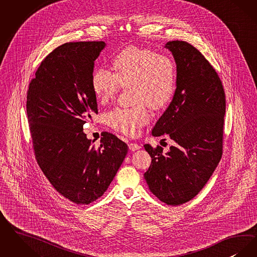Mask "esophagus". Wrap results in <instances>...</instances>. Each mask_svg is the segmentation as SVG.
I'll list each match as a JSON object with an SVG mask.
<instances>
[{
    "instance_id": "34e87169",
    "label": "esophagus",
    "mask_w": 257,
    "mask_h": 257,
    "mask_svg": "<svg viewBox=\"0 0 257 257\" xmlns=\"http://www.w3.org/2000/svg\"><path fill=\"white\" fill-rule=\"evenodd\" d=\"M128 146H129V149H130L131 151H136V150H139L140 148H142L141 145H139L138 144H135V143H131V144H128Z\"/></svg>"
}]
</instances>
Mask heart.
Instances as JSON below:
<instances>
[{
    "label": "heart",
    "mask_w": 257,
    "mask_h": 257,
    "mask_svg": "<svg viewBox=\"0 0 257 257\" xmlns=\"http://www.w3.org/2000/svg\"><path fill=\"white\" fill-rule=\"evenodd\" d=\"M114 72L96 68L92 74V92L101 102L113 99L122 88H133L132 108H117L106 115L114 130L135 136L150 119L146 104L154 110L171 100L176 86V63L167 53L131 46L113 58Z\"/></svg>",
    "instance_id": "obj_1"
}]
</instances>
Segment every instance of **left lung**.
<instances>
[{
  "mask_svg": "<svg viewBox=\"0 0 257 257\" xmlns=\"http://www.w3.org/2000/svg\"><path fill=\"white\" fill-rule=\"evenodd\" d=\"M177 65L176 91L152 134L175 144L165 153L144 144L152 158L144 173L150 191L166 205L193 199L214 172L223 154L226 95L214 68L191 44L167 42Z\"/></svg>",
  "mask_w": 257,
  "mask_h": 257,
  "instance_id": "8db88e82",
  "label": "left lung"
}]
</instances>
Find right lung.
Returning a JSON list of instances; mask_svg holds the SVG:
<instances>
[{
    "mask_svg": "<svg viewBox=\"0 0 257 257\" xmlns=\"http://www.w3.org/2000/svg\"><path fill=\"white\" fill-rule=\"evenodd\" d=\"M105 42H70L41 62L27 95V114L37 164L52 186L77 205L104 194L128 146L103 132L96 147L83 125L97 113L92 79Z\"/></svg>",
    "mask_w": 257,
    "mask_h": 257,
    "instance_id": "1",
    "label": "right lung"
}]
</instances>
